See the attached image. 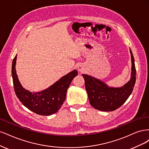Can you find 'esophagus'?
<instances>
[{"label": "esophagus", "mask_w": 149, "mask_h": 149, "mask_svg": "<svg viewBox=\"0 0 149 149\" xmlns=\"http://www.w3.org/2000/svg\"><path fill=\"white\" fill-rule=\"evenodd\" d=\"M78 70H79L80 72H82L84 69L82 66H81V65H79V66L78 67Z\"/></svg>", "instance_id": "34e87169"}]
</instances>
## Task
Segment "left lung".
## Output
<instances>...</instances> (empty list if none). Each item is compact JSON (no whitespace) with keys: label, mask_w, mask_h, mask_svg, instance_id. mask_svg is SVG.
I'll return each instance as SVG.
<instances>
[{"label":"left lung","mask_w":149,"mask_h":149,"mask_svg":"<svg viewBox=\"0 0 149 149\" xmlns=\"http://www.w3.org/2000/svg\"><path fill=\"white\" fill-rule=\"evenodd\" d=\"M130 52L132 62L131 79L121 87H108L102 81L90 75L82 74L85 89L92 107L103 111H114L122 106L131 95L136 83V70L131 49Z\"/></svg>","instance_id":"obj_1"}]
</instances>
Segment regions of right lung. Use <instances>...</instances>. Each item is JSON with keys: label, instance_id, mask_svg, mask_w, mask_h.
<instances>
[{"label": "right lung", "instance_id": "1", "mask_svg": "<svg viewBox=\"0 0 149 149\" xmlns=\"http://www.w3.org/2000/svg\"><path fill=\"white\" fill-rule=\"evenodd\" d=\"M17 55L12 62V75L15 94L22 104L38 114L49 116L58 111L65 100L67 90L77 71L74 70L62 77L51 87L40 92L31 93L24 88L16 73Z\"/></svg>", "mask_w": 149, "mask_h": 149}]
</instances>
